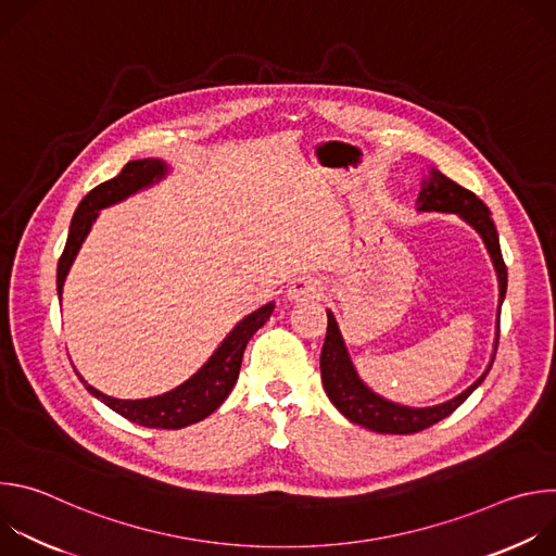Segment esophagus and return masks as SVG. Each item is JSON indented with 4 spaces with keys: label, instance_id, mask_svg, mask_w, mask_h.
<instances>
[{
    "label": "esophagus",
    "instance_id": "esophagus-1",
    "mask_svg": "<svg viewBox=\"0 0 556 556\" xmlns=\"http://www.w3.org/2000/svg\"><path fill=\"white\" fill-rule=\"evenodd\" d=\"M324 296V283L314 277H301L292 281L288 288L290 301H307V299H321Z\"/></svg>",
    "mask_w": 556,
    "mask_h": 556
}]
</instances>
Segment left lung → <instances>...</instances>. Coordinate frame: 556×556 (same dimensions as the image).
<instances>
[{
    "label": "left lung",
    "mask_w": 556,
    "mask_h": 556,
    "mask_svg": "<svg viewBox=\"0 0 556 556\" xmlns=\"http://www.w3.org/2000/svg\"><path fill=\"white\" fill-rule=\"evenodd\" d=\"M418 208L420 211H442V213H457L462 219H466L475 230L482 235V240L491 253V260L497 270L500 279V305L506 296V283H508V270L502 257L500 249V235L497 228L491 219L489 206L475 195L472 191L459 187L451 178H446L440 172H431L429 180L425 182L420 198H418ZM497 350V343H495ZM493 361L489 369L475 380L466 391L455 395L453 401L442 403L438 407H427V409H412L403 405H393L380 395H376L371 389H367L345 350V343L341 339L339 326L334 321V314L328 312V332L321 350V378L328 399L332 405L354 425H361L365 429H371L376 433H395V435H409L429 429L431 425L444 420L451 416L468 395L478 389L486 374L491 371Z\"/></svg>",
    "instance_id": "1"
}]
</instances>
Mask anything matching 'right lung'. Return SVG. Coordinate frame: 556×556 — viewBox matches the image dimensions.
Masks as SVG:
<instances>
[{"mask_svg": "<svg viewBox=\"0 0 556 556\" xmlns=\"http://www.w3.org/2000/svg\"><path fill=\"white\" fill-rule=\"evenodd\" d=\"M167 167L165 163L155 161V157H144V161H131L123 167V172L94 187L84 200L78 204L72 224H70V232H67V242L65 249L59 257V266H56V292L61 296L63 290V281L65 275L81 249L86 235L92 226V222L97 219L99 211L116 204L121 200H125L127 195L136 193L142 187H149L153 180H161L165 176ZM273 303L255 309L253 314H249L242 324H237V328L224 339V343L215 350V354L208 358V363L187 382H182L180 387H176L169 393L155 395V399H147V401H118V399H110V395L101 393L99 389H94L92 384H86V389L97 395L101 403H105L110 409H114L116 414H121L123 418L149 427V429H182L189 427L193 422L204 420L206 416H211L224 401L226 395L230 393L237 376H240V367H242V356L244 350L251 341V337L270 319L273 314Z\"/></svg>", "mask_w": 556, "mask_h": 556, "instance_id": "obj_1", "label": "right lung"}]
</instances>
